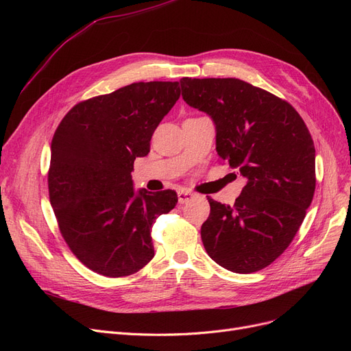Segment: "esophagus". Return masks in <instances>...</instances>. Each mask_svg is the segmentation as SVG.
Listing matches in <instances>:
<instances>
[{
    "instance_id": "34e87169",
    "label": "esophagus",
    "mask_w": 351,
    "mask_h": 351,
    "mask_svg": "<svg viewBox=\"0 0 351 351\" xmlns=\"http://www.w3.org/2000/svg\"><path fill=\"white\" fill-rule=\"evenodd\" d=\"M192 197H193V193H192V192H188V191H179V192H178V200H179V204H186V202H189Z\"/></svg>"
}]
</instances>
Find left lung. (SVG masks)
<instances>
[{"label": "left lung", "instance_id": "obj_1", "mask_svg": "<svg viewBox=\"0 0 351 351\" xmlns=\"http://www.w3.org/2000/svg\"><path fill=\"white\" fill-rule=\"evenodd\" d=\"M182 97L216 126V152L247 179L232 206L209 199L202 242L219 266L253 273L298 233L316 189V149L286 101L236 78H182Z\"/></svg>", "mask_w": 351, "mask_h": 351}]
</instances>
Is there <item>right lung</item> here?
<instances>
[{"mask_svg":"<svg viewBox=\"0 0 351 351\" xmlns=\"http://www.w3.org/2000/svg\"><path fill=\"white\" fill-rule=\"evenodd\" d=\"M179 97V82L126 85L73 106L53 134L51 206L72 253L98 274H134L155 256L152 225L178 195L135 191L131 172Z\"/></svg>","mask_w":351,"mask_h":351,"instance_id":"1","label":"right lung"}]
</instances>
